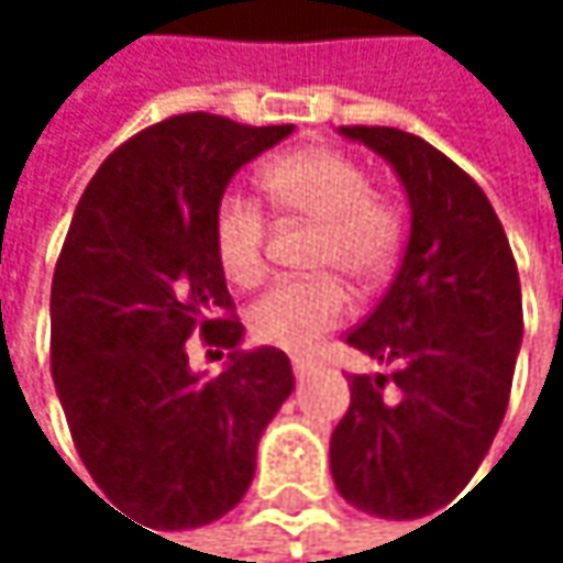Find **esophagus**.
<instances>
[{
	"instance_id": "34e87169",
	"label": "esophagus",
	"mask_w": 563,
	"mask_h": 563,
	"mask_svg": "<svg viewBox=\"0 0 563 563\" xmlns=\"http://www.w3.org/2000/svg\"><path fill=\"white\" fill-rule=\"evenodd\" d=\"M312 368H316V362H312V358H306V355H292V372H296V378H306Z\"/></svg>"
}]
</instances>
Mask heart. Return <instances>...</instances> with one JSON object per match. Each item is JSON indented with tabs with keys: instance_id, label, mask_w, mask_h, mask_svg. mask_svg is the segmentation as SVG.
<instances>
[{
	"instance_id": "1",
	"label": "heart",
	"mask_w": 563,
	"mask_h": 563,
	"mask_svg": "<svg viewBox=\"0 0 563 563\" xmlns=\"http://www.w3.org/2000/svg\"><path fill=\"white\" fill-rule=\"evenodd\" d=\"M267 198L292 214L319 221L316 264L339 267L358 283L378 280L400 244V218L391 201L372 195L368 175L349 156L312 146L264 169ZM214 247L224 277L257 286L267 274V218L261 205L231 191L218 205ZM349 312V292L335 277L274 283L247 312L257 342L283 352L312 349Z\"/></svg>"
}]
</instances>
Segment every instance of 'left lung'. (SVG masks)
<instances>
[{
	"label": "left lung",
	"instance_id": "1",
	"mask_svg": "<svg viewBox=\"0 0 563 563\" xmlns=\"http://www.w3.org/2000/svg\"><path fill=\"white\" fill-rule=\"evenodd\" d=\"M339 136L391 166L410 238L385 299L349 332L394 375H352L329 470L345 503L404 521L456 499L486 460L521 349V286L489 198L456 163L394 126Z\"/></svg>",
	"mask_w": 563,
	"mask_h": 563
}]
</instances>
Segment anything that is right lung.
Returning a JSON list of instances; mask_svg holds the SVG:
<instances>
[{
    "mask_svg": "<svg viewBox=\"0 0 563 563\" xmlns=\"http://www.w3.org/2000/svg\"><path fill=\"white\" fill-rule=\"evenodd\" d=\"M292 126L211 113L123 143L77 201L52 283V375L93 483L153 528L211 525L254 479L257 443L292 391L280 349H241L218 319L231 292L214 247L228 181ZM201 331L229 349L221 376L187 365Z\"/></svg>",
    "mask_w": 563,
    "mask_h": 563,
    "instance_id": "obj_1",
    "label": "right lung"
}]
</instances>
